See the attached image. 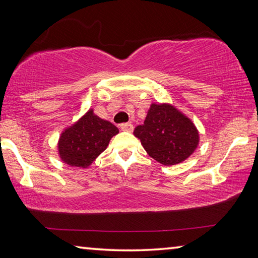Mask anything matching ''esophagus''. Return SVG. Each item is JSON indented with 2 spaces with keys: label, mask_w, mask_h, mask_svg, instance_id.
I'll use <instances>...</instances> for the list:
<instances>
[{
  "label": "esophagus",
  "mask_w": 258,
  "mask_h": 258,
  "mask_svg": "<svg viewBox=\"0 0 258 258\" xmlns=\"http://www.w3.org/2000/svg\"><path fill=\"white\" fill-rule=\"evenodd\" d=\"M120 130L124 131V132H132L133 125L131 123H124V124L120 125Z\"/></svg>",
  "instance_id": "1"
}]
</instances>
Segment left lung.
I'll list each match as a JSON object with an SVG mask.
<instances>
[{
	"label": "left lung",
	"instance_id": "left-lung-1",
	"mask_svg": "<svg viewBox=\"0 0 258 258\" xmlns=\"http://www.w3.org/2000/svg\"><path fill=\"white\" fill-rule=\"evenodd\" d=\"M133 133L149 156L165 166L182 163L199 142L194 123L169 104H151L145 123Z\"/></svg>",
	"mask_w": 258,
	"mask_h": 258
}]
</instances>
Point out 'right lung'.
Here are the masks:
<instances>
[{
  "label": "right lung",
  "mask_w": 258,
  "mask_h": 258,
  "mask_svg": "<svg viewBox=\"0 0 258 258\" xmlns=\"http://www.w3.org/2000/svg\"><path fill=\"white\" fill-rule=\"evenodd\" d=\"M117 133L118 128L115 125L89 110L61 134L58 145L60 158L68 165L85 168L106 150L109 141Z\"/></svg>",
  "instance_id": "1"
}]
</instances>
